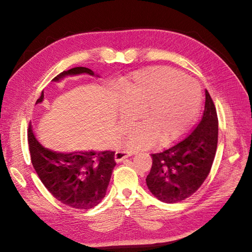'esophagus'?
Returning a JSON list of instances; mask_svg holds the SVG:
<instances>
[{
    "label": "esophagus",
    "mask_w": 252,
    "mask_h": 252,
    "mask_svg": "<svg viewBox=\"0 0 252 252\" xmlns=\"http://www.w3.org/2000/svg\"><path fill=\"white\" fill-rule=\"evenodd\" d=\"M132 155H133V152H130V151H117L116 155H114V158H116L117 163H120L123 161L124 158L130 157Z\"/></svg>",
    "instance_id": "1"
}]
</instances>
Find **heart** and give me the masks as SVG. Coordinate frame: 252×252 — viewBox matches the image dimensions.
Here are the masks:
<instances>
[{
	"label": "heart",
	"mask_w": 252,
	"mask_h": 252,
	"mask_svg": "<svg viewBox=\"0 0 252 252\" xmlns=\"http://www.w3.org/2000/svg\"><path fill=\"white\" fill-rule=\"evenodd\" d=\"M123 130L133 123L129 112L139 114L140 127L129 136L131 149L146 148L152 143L166 146L184 133L200 108L195 84L168 67H150L124 83L121 90Z\"/></svg>",
	"instance_id": "heart-1"
}]
</instances>
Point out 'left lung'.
Returning <instances> with one entry per match:
<instances>
[{
	"instance_id": "8db88e82",
	"label": "left lung",
	"mask_w": 252,
	"mask_h": 252,
	"mask_svg": "<svg viewBox=\"0 0 252 252\" xmlns=\"http://www.w3.org/2000/svg\"><path fill=\"white\" fill-rule=\"evenodd\" d=\"M202 120L187 136L158 154H152L146 184L158 200L178 203L192 195L208 177L218 147L219 120L207 90Z\"/></svg>"
}]
</instances>
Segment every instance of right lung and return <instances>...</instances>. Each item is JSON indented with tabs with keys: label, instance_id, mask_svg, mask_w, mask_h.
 <instances>
[{
	"label": "right lung",
	"instance_id": "add662e5",
	"mask_svg": "<svg viewBox=\"0 0 252 252\" xmlns=\"http://www.w3.org/2000/svg\"><path fill=\"white\" fill-rule=\"evenodd\" d=\"M81 73L94 75L89 68L74 67L60 73L52 81ZM43 98L42 93L36 104ZM28 145L34 170L58 201L71 208L91 209L104 199L117 164L114 151H75L70 154L52 151L35 139L30 125Z\"/></svg>",
	"mask_w": 252,
	"mask_h": 252
}]
</instances>
